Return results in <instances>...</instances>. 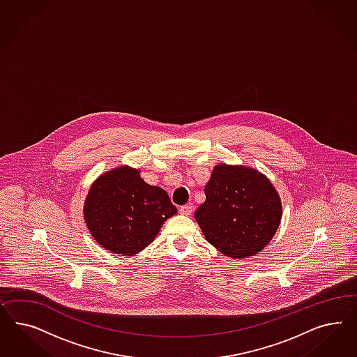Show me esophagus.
Instances as JSON below:
<instances>
[{
	"label": "esophagus",
	"mask_w": 357,
	"mask_h": 357,
	"mask_svg": "<svg viewBox=\"0 0 357 357\" xmlns=\"http://www.w3.org/2000/svg\"><path fill=\"white\" fill-rule=\"evenodd\" d=\"M179 212L184 215V216H188V215L192 213V206L185 204V206H179Z\"/></svg>",
	"instance_id": "1"
}]
</instances>
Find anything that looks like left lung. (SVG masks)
I'll list each match as a JSON object with an SVG mask.
<instances>
[{"label": "left lung", "mask_w": 357, "mask_h": 357, "mask_svg": "<svg viewBox=\"0 0 357 357\" xmlns=\"http://www.w3.org/2000/svg\"><path fill=\"white\" fill-rule=\"evenodd\" d=\"M195 218L220 252L245 259L264 249L280 225V196L268 178L246 166L220 163Z\"/></svg>", "instance_id": "left-lung-1"}]
</instances>
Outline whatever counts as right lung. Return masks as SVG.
I'll return each mask as SVG.
<instances>
[{
  "mask_svg": "<svg viewBox=\"0 0 357 357\" xmlns=\"http://www.w3.org/2000/svg\"><path fill=\"white\" fill-rule=\"evenodd\" d=\"M178 209L161 187L146 183L140 170L120 166L91 184L84 206L90 234L114 254L132 257L149 246Z\"/></svg>",
  "mask_w": 357,
  "mask_h": 357,
  "instance_id": "right-lung-1",
  "label": "right lung"
}]
</instances>
